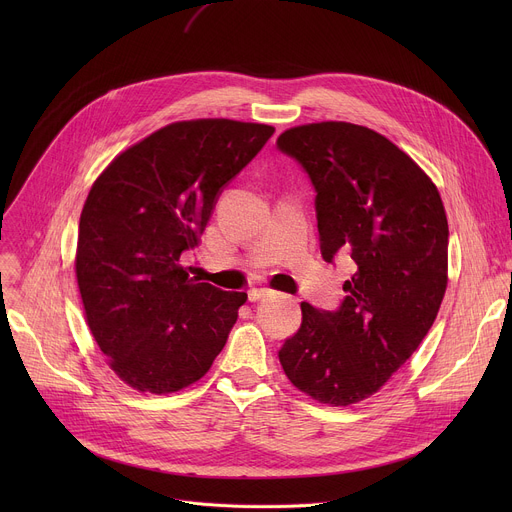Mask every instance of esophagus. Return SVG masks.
Here are the masks:
<instances>
[{"instance_id": "1", "label": "esophagus", "mask_w": 512, "mask_h": 512, "mask_svg": "<svg viewBox=\"0 0 512 512\" xmlns=\"http://www.w3.org/2000/svg\"><path fill=\"white\" fill-rule=\"evenodd\" d=\"M269 294H271V289H267V287H253V289H249V300L259 302V300L267 298Z\"/></svg>"}]
</instances>
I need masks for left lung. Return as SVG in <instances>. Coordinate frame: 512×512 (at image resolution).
<instances>
[{"mask_svg":"<svg viewBox=\"0 0 512 512\" xmlns=\"http://www.w3.org/2000/svg\"><path fill=\"white\" fill-rule=\"evenodd\" d=\"M316 190L324 261H352L336 310L302 302L279 362L300 391L346 407L377 393L417 350L448 285V218L435 184L381 133L344 121L277 137Z\"/></svg>","mask_w":512,"mask_h":512,"instance_id":"left-lung-1","label":"left lung"}]
</instances>
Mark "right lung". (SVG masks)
<instances>
[{
	"mask_svg": "<svg viewBox=\"0 0 512 512\" xmlns=\"http://www.w3.org/2000/svg\"><path fill=\"white\" fill-rule=\"evenodd\" d=\"M271 125L178 121L117 156L83 206L77 281L109 367L141 393H174L206 375L247 302L192 277L218 196L263 150Z\"/></svg>",
	"mask_w": 512,
	"mask_h": 512,
	"instance_id": "1",
	"label": "right lung"
}]
</instances>
